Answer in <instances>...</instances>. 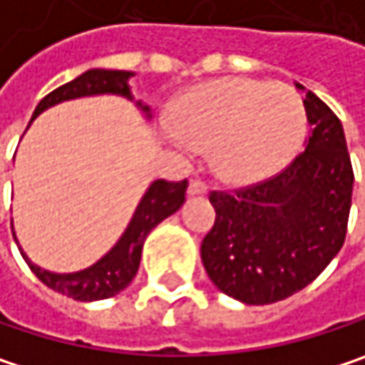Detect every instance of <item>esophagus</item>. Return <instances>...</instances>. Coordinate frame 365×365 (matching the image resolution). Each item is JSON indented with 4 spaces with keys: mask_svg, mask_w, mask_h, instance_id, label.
<instances>
[{
    "mask_svg": "<svg viewBox=\"0 0 365 365\" xmlns=\"http://www.w3.org/2000/svg\"><path fill=\"white\" fill-rule=\"evenodd\" d=\"M207 194V185L200 180H192L187 185V196H205Z\"/></svg>",
    "mask_w": 365,
    "mask_h": 365,
    "instance_id": "1",
    "label": "esophagus"
}]
</instances>
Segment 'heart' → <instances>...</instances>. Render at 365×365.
I'll return each mask as SVG.
<instances>
[{"label": "heart", "instance_id": "obj_1", "mask_svg": "<svg viewBox=\"0 0 365 365\" xmlns=\"http://www.w3.org/2000/svg\"><path fill=\"white\" fill-rule=\"evenodd\" d=\"M160 133L183 156L213 148L217 178L250 185L292 163L305 142L307 110L288 85L230 77L185 91Z\"/></svg>", "mask_w": 365, "mask_h": 365}]
</instances>
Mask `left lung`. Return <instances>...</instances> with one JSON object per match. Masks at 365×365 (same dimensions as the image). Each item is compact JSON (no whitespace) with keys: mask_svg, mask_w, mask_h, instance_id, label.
I'll return each instance as SVG.
<instances>
[{"mask_svg":"<svg viewBox=\"0 0 365 365\" xmlns=\"http://www.w3.org/2000/svg\"><path fill=\"white\" fill-rule=\"evenodd\" d=\"M303 104L312 125L303 154L267 182L209 196L217 217L200 247L202 265L223 294L247 305L303 290L345 242L353 192L345 131L314 91Z\"/></svg>","mask_w":365,"mask_h":365,"instance_id":"left-lung-1","label":"left lung"}]
</instances>
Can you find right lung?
<instances>
[{"label":"right lung","mask_w":365,"mask_h":365,"mask_svg":"<svg viewBox=\"0 0 365 365\" xmlns=\"http://www.w3.org/2000/svg\"><path fill=\"white\" fill-rule=\"evenodd\" d=\"M135 73H131V71L89 68L83 75H79L77 79L60 85L58 89L48 93L37 104L31 120H35L43 110H48L56 104L77 100V98L120 96L125 100H133L131 87H129V79ZM135 106L144 113L146 120H150V106L142 104V102H135ZM185 187H187L185 180L178 183L154 180L148 185V190L144 192L140 205L135 207V213L131 217V221L127 223L120 238L116 240L115 247L104 257H100L93 265L79 269V272L56 274V272L39 267L37 263H33L29 259V255L20 247L14 225H12V234H14V240H16L22 259L29 263L31 272L48 288L64 294V297H71L75 301H83V303L110 299V297L118 294L120 290H125L131 284V280L135 278L138 267H140V259H142V249H144L148 234L163 219H167L182 209V205L185 202Z\"/></svg>","instance_id":"right-lung-1"}]
</instances>
